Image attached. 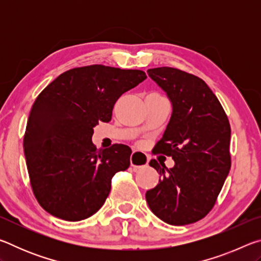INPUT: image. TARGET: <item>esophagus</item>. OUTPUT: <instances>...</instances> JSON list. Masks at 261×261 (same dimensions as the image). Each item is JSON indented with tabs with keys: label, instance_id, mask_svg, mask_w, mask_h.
Returning a JSON list of instances; mask_svg holds the SVG:
<instances>
[{
	"label": "esophagus",
	"instance_id": "esophagus-1",
	"mask_svg": "<svg viewBox=\"0 0 261 261\" xmlns=\"http://www.w3.org/2000/svg\"><path fill=\"white\" fill-rule=\"evenodd\" d=\"M130 163L131 166L138 169L141 167H146L148 163V156L145 153H141L138 151H134L130 156Z\"/></svg>",
	"mask_w": 261,
	"mask_h": 261
}]
</instances>
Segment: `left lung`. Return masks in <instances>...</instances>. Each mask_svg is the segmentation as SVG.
Wrapping results in <instances>:
<instances>
[{
	"mask_svg": "<svg viewBox=\"0 0 261 261\" xmlns=\"http://www.w3.org/2000/svg\"><path fill=\"white\" fill-rule=\"evenodd\" d=\"M166 92L173 114L154 153L171 156L170 169L151 160L160 174L159 184L146 192L149 208L173 226L190 224L210 213L231 166L230 124L220 101L207 84L182 70H147Z\"/></svg>",
	"mask_w": 261,
	"mask_h": 261,
	"instance_id": "left-lung-1",
	"label": "left lung"
}]
</instances>
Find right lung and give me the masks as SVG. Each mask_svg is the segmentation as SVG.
Listing matches in <instances>:
<instances>
[{
    "label": "right lung",
    "instance_id": "right-lung-1",
    "mask_svg": "<svg viewBox=\"0 0 261 261\" xmlns=\"http://www.w3.org/2000/svg\"><path fill=\"white\" fill-rule=\"evenodd\" d=\"M146 78L141 70L93 64L63 72L38 95L24 153L33 193L48 213L81 221L105 204L113 176L130 166L131 148L96 149L94 126L112 120L117 99Z\"/></svg>",
    "mask_w": 261,
    "mask_h": 261
}]
</instances>
